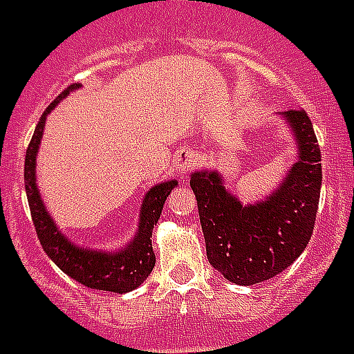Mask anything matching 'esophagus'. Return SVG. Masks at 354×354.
<instances>
[{
	"mask_svg": "<svg viewBox=\"0 0 354 354\" xmlns=\"http://www.w3.org/2000/svg\"><path fill=\"white\" fill-rule=\"evenodd\" d=\"M194 161H196V158H194L193 152H182V154L178 156L176 160H174V167H176L178 172L185 174V172L194 165Z\"/></svg>",
	"mask_w": 354,
	"mask_h": 354,
	"instance_id": "obj_1",
	"label": "esophagus"
}]
</instances>
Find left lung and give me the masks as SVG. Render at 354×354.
Listing matches in <instances>:
<instances>
[{
    "label": "left lung",
    "instance_id": "left-lung-1",
    "mask_svg": "<svg viewBox=\"0 0 354 354\" xmlns=\"http://www.w3.org/2000/svg\"><path fill=\"white\" fill-rule=\"evenodd\" d=\"M277 115L294 139L296 160L263 200L242 204L215 169L189 174L207 259L235 285L252 286L288 268L314 230L322 189L318 139L301 108Z\"/></svg>",
    "mask_w": 354,
    "mask_h": 354
}]
</instances>
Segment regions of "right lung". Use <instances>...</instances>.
<instances>
[{"instance_id": "1", "label": "right lung", "mask_w": 354, "mask_h": 354, "mask_svg": "<svg viewBox=\"0 0 354 354\" xmlns=\"http://www.w3.org/2000/svg\"><path fill=\"white\" fill-rule=\"evenodd\" d=\"M80 88L82 84L69 86L68 90L55 99V102L47 106L36 124L29 149L25 154V193H27L30 215H32L41 248L47 253V257L51 259L64 274H68L69 277H73L75 281H79L80 285L88 288L127 294L143 285L145 279L154 268L156 255L152 250V230L160 221L167 196L171 194L172 189L178 187V180H165V182L156 183L145 193L141 207H139L138 227L133 235L127 242H122L121 246L104 250V248L77 244L73 239H69L58 227L44 204L40 189L36 183V156H38L41 138H44L47 115L71 91H77Z\"/></svg>"}]
</instances>
